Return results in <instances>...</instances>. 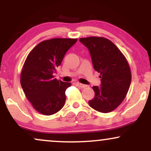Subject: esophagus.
<instances>
[{"mask_svg": "<svg viewBox=\"0 0 151 151\" xmlns=\"http://www.w3.org/2000/svg\"><path fill=\"white\" fill-rule=\"evenodd\" d=\"M77 86H79V87H81V88H85V87H86V86H87V85H86V84H81V83H79V82H77Z\"/></svg>", "mask_w": 151, "mask_h": 151, "instance_id": "34e87169", "label": "esophagus"}]
</instances>
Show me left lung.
<instances>
[{
    "instance_id": "left-lung-1",
    "label": "left lung",
    "mask_w": 151,
    "mask_h": 151,
    "mask_svg": "<svg viewBox=\"0 0 151 151\" xmlns=\"http://www.w3.org/2000/svg\"><path fill=\"white\" fill-rule=\"evenodd\" d=\"M89 50L94 70L100 73L101 86H93L95 96L89 101L91 108L101 113L116 109L125 99L131 81L129 63L111 41L101 37L80 38Z\"/></svg>"
}]
</instances>
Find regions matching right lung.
I'll return each mask as SVG.
<instances>
[{"label":"right lung","mask_w":151,"mask_h":151,"mask_svg":"<svg viewBox=\"0 0 151 151\" xmlns=\"http://www.w3.org/2000/svg\"><path fill=\"white\" fill-rule=\"evenodd\" d=\"M77 39L53 38L41 42L29 53L20 74V84L28 101L39 113H57L64 106L65 91L71 83L53 76L68 50Z\"/></svg>","instance_id":"obj_1"}]
</instances>
